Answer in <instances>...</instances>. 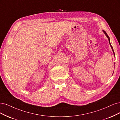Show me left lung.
Wrapping results in <instances>:
<instances>
[{"mask_svg":"<svg viewBox=\"0 0 120 120\" xmlns=\"http://www.w3.org/2000/svg\"><path fill=\"white\" fill-rule=\"evenodd\" d=\"M103 32H104V33H105V34H106V36L107 37V38H108V39H109V43H110V46H111V47L112 48V50H113V52H114V55H115V53H114V50H113V47H112V46L111 45V43H110V37H109V36L108 35V34H107V33L106 32V31H104L103 30Z\"/></svg>","mask_w":120,"mask_h":120,"instance_id":"8db88e82","label":"left lung"}]
</instances>
